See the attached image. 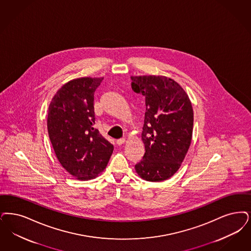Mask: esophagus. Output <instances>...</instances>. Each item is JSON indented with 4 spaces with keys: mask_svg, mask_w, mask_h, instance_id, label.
<instances>
[{
    "mask_svg": "<svg viewBox=\"0 0 251 251\" xmlns=\"http://www.w3.org/2000/svg\"><path fill=\"white\" fill-rule=\"evenodd\" d=\"M125 143V139L124 138H121V139H118L117 140V145H119V146H121L122 144H124Z\"/></svg>",
    "mask_w": 251,
    "mask_h": 251,
    "instance_id": "obj_1",
    "label": "esophagus"
}]
</instances>
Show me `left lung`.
<instances>
[{
  "label": "left lung",
  "instance_id": "obj_1",
  "mask_svg": "<svg viewBox=\"0 0 251 251\" xmlns=\"http://www.w3.org/2000/svg\"><path fill=\"white\" fill-rule=\"evenodd\" d=\"M131 88L146 98L142 140L145 155L135 165L141 178L161 182L173 176L191 146V101L180 85L163 75L131 76Z\"/></svg>",
  "mask_w": 251,
  "mask_h": 251
}]
</instances>
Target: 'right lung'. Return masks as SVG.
I'll return each instance as SVG.
<instances>
[{
	"instance_id": "1",
	"label": "right lung",
	"mask_w": 251,
	"mask_h": 251,
	"mask_svg": "<svg viewBox=\"0 0 251 251\" xmlns=\"http://www.w3.org/2000/svg\"><path fill=\"white\" fill-rule=\"evenodd\" d=\"M103 77H80L64 84L51 100L49 136L61 166L79 180L105 169L114 151L94 128V92Z\"/></svg>"
}]
</instances>
